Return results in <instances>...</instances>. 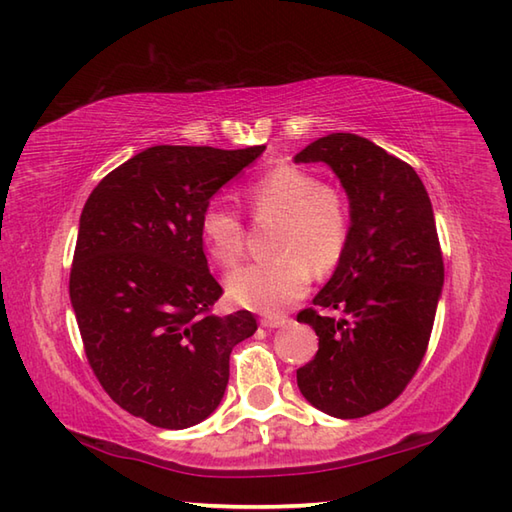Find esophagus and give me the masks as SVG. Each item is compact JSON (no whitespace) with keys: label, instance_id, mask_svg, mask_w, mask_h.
Here are the masks:
<instances>
[{"label":"esophagus","instance_id":"34e87169","mask_svg":"<svg viewBox=\"0 0 512 512\" xmlns=\"http://www.w3.org/2000/svg\"><path fill=\"white\" fill-rule=\"evenodd\" d=\"M259 323H262L264 328H286L290 319L281 317V314H268V317H262V321H259Z\"/></svg>","mask_w":512,"mask_h":512}]
</instances>
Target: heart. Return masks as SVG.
I'll list each match as a JSON object with an SVG mask.
<instances>
[{
	"mask_svg": "<svg viewBox=\"0 0 512 512\" xmlns=\"http://www.w3.org/2000/svg\"><path fill=\"white\" fill-rule=\"evenodd\" d=\"M250 211L279 220L273 250L279 255L239 266L226 277V292L246 310L277 314L306 295L312 270H334L350 239L352 215L345 195L321 184L312 171L279 165L246 189ZM200 239L215 264L235 266L244 255V222L222 202H209L200 213Z\"/></svg>",
	"mask_w": 512,
	"mask_h": 512,
	"instance_id": "heart-1",
	"label": "heart"
}]
</instances>
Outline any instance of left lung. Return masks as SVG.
Wrapping results in <instances>:
<instances>
[{
  "instance_id": "1",
  "label": "left lung",
  "mask_w": 512,
  "mask_h": 512,
  "mask_svg": "<svg viewBox=\"0 0 512 512\" xmlns=\"http://www.w3.org/2000/svg\"><path fill=\"white\" fill-rule=\"evenodd\" d=\"M295 162H325L350 200L345 253L297 321L319 336V352L297 369L312 407L363 418L394 402L427 352L442 297L444 264L429 193L407 162L356 134L314 140Z\"/></svg>"
}]
</instances>
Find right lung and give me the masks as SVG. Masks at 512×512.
I'll return each mask as SVG.
<instances>
[{
  "instance_id": "add662e5",
  "label": "right lung",
  "mask_w": 512,
  "mask_h": 512,
  "mask_svg": "<svg viewBox=\"0 0 512 512\" xmlns=\"http://www.w3.org/2000/svg\"><path fill=\"white\" fill-rule=\"evenodd\" d=\"M158 145L123 162L83 206L70 301L85 354L110 398L160 429H187L220 405L233 347L257 330L248 310L209 314L200 213L264 154Z\"/></svg>"
}]
</instances>
